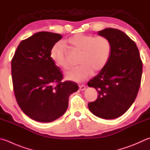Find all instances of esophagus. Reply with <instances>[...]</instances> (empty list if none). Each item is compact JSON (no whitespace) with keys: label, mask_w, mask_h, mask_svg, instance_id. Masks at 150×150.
<instances>
[{"label":"esophagus","mask_w":150,"mask_h":150,"mask_svg":"<svg viewBox=\"0 0 150 150\" xmlns=\"http://www.w3.org/2000/svg\"><path fill=\"white\" fill-rule=\"evenodd\" d=\"M79 89L81 91H84L86 89V86L84 84H81V85H79Z\"/></svg>","instance_id":"obj_1"}]
</instances>
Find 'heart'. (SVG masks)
Instances as JSON below:
<instances>
[{
  "label": "heart",
  "instance_id": "b5f03b06",
  "mask_svg": "<svg viewBox=\"0 0 150 150\" xmlns=\"http://www.w3.org/2000/svg\"><path fill=\"white\" fill-rule=\"evenodd\" d=\"M72 50L81 52L79 67L71 69L65 75L67 80L82 83L94 73H98L108 63L112 52V44L104 36L77 33L64 42ZM52 61L57 67L67 69L69 67L67 54L61 42H57L50 52Z\"/></svg>",
  "mask_w": 150,
  "mask_h": 150
}]
</instances>
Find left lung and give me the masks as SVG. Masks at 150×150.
Instances as JSON below:
<instances>
[{
	"instance_id": "obj_1",
	"label": "left lung",
	"mask_w": 150,
	"mask_h": 150,
	"mask_svg": "<svg viewBox=\"0 0 150 150\" xmlns=\"http://www.w3.org/2000/svg\"><path fill=\"white\" fill-rule=\"evenodd\" d=\"M98 34L108 38L112 52L108 63L88 82L98 97L88 106L98 117L113 119L126 112L137 98L139 90L142 62L136 43L120 30L106 28Z\"/></svg>"
}]
</instances>
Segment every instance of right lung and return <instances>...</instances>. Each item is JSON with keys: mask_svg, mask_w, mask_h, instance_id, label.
<instances>
[{"mask_svg": "<svg viewBox=\"0 0 150 150\" xmlns=\"http://www.w3.org/2000/svg\"><path fill=\"white\" fill-rule=\"evenodd\" d=\"M61 35L42 31L23 40L11 62L13 92L23 112L35 121L48 122L64 115L70 94L79 89L73 81L62 82L60 69L52 61V47Z\"/></svg>", "mask_w": 150, "mask_h": 150, "instance_id": "1", "label": "right lung"}]
</instances>
